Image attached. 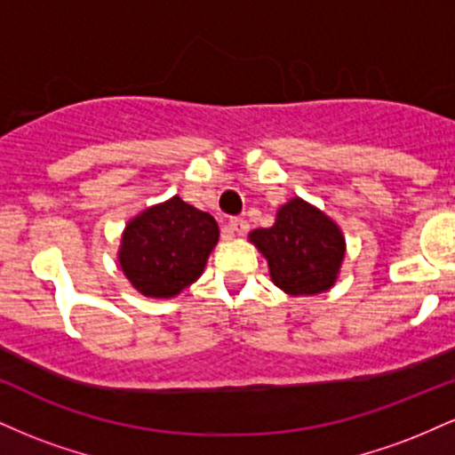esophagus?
I'll return each instance as SVG.
<instances>
[{
	"instance_id": "esophagus-1",
	"label": "esophagus",
	"mask_w": 455,
	"mask_h": 455,
	"mask_svg": "<svg viewBox=\"0 0 455 455\" xmlns=\"http://www.w3.org/2000/svg\"><path fill=\"white\" fill-rule=\"evenodd\" d=\"M227 228L231 235H245L248 233V222H245L243 218H231L227 224Z\"/></svg>"
}]
</instances>
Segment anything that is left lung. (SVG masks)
I'll list each match as a JSON object with an SVG mask.
<instances>
[{
  "label": "left lung",
  "instance_id": "8db88e82",
  "mask_svg": "<svg viewBox=\"0 0 455 455\" xmlns=\"http://www.w3.org/2000/svg\"><path fill=\"white\" fill-rule=\"evenodd\" d=\"M248 239L267 260L271 282L293 297L331 289L347 254L342 228L299 196L280 207L274 227L254 228Z\"/></svg>",
  "mask_w": 455,
  "mask_h": 455
}]
</instances>
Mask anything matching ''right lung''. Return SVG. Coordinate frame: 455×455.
<instances>
[{
	"mask_svg": "<svg viewBox=\"0 0 455 455\" xmlns=\"http://www.w3.org/2000/svg\"><path fill=\"white\" fill-rule=\"evenodd\" d=\"M218 237L213 216L175 195L126 224L117 250L119 267L140 295L171 299L201 278Z\"/></svg>",
	"mask_w": 455,
	"mask_h": 455,
	"instance_id": "obj_1",
	"label": "right lung"
}]
</instances>
